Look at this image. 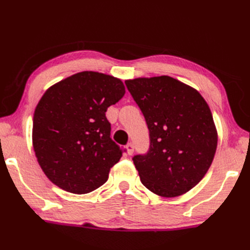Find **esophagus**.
Here are the masks:
<instances>
[{
  "label": "esophagus",
  "mask_w": 250,
  "mask_h": 250,
  "mask_svg": "<svg viewBox=\"0 0 250 250\" xmlns=\"http://www.w3.org/2000/svg\"><path fill=\"white\" fill-rule=\"evenodd\" d=\"M125 149H126V152H128L129 156L133 155V152H134V146H133V144H132V143H129V144L125 146Z\"/></svg>",
  "instance_id": "esophagus-1"
}]
</instances>
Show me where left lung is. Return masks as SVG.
<instances>
[{
    "mask_svg": "<svg viewBox=\"0 0 250 250\" xmlns=\"http://www.w3.org/2000/svg\"><path fill=\"white\" fill-rule=\"evenodd\" d=\"M147 122L150 148L135 156L142 184L163 198L198 185L214 160L218 133L198 90L167 75L125 81Z\"/></svg>",
    "mask_w": 250,
    "mask_h": 250,
    "instance_id": "left-lung-1",
    "label": "left lung"
}]
</instances>
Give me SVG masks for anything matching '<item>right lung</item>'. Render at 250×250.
I'll return each instance as SVG.
<instances>
[{"instance_id":"obj_1","label":"right lung","mask_w":250,"mask_h":250,"mask_svg":"<svg viewBox=\"0 0 250 250\" xmlns=\"http://www.w3.org/2000/svg\"><path fill=\"white\" fill-rule=\"evenodd\" d=\"M125 93L121 79L84 71L46 90L33 116L32 143L52 184L84 194L107 182L122 152L110 139L105 113Z\"/></svg>"}]
</instances>
